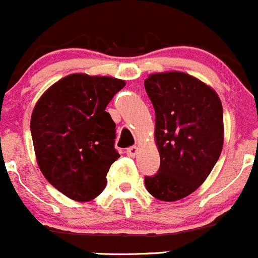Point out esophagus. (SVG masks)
<instances>
[{
  "label": "esophagus",
  "mask_w": 258,
  "mask_h": 258,
  "mask_svg": "<svg viewBox=\"0 0 258 258\" xmlns=\"http://www.w3.org/2000/svg\"><path fill=\"white\" fill-rule=\"evenodd\" d=\"M137 153H138V147L137 146H132L126 149V154L129 157H136Z\"/></svg>",
  "instance_id": "34e87169"
}]
</instances>
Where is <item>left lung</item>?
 <instances>
[{"label": "left lung", "mask_w": 258, "mask_h": 258, "mask_svg": "<svg viewBox=\"0 0 258 258\" xmlns=\"http://www.w3.org/2000/svg\"><path fill=\"white\" fill-rule=\"evenodd\" d=\"M144 87L156 112L161 158L158 172L144 178L146 187L158 200H181L200 187L222 153V102L210 86L178 71L149 75Z\"/></svg>", "instance_id": "1"}]
</instances>
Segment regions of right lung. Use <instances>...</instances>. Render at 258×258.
<instances>
[{
  "label": "right lung",
  "mask_w": 258,
  "mask_h": 258,
  "mask_svg": "<svg viewBox=\"0 0 258 258\" xmlns=\"http://www.w3.org/2000/svg\"><path fill=\"white\" fill-rule=\"evenodd\" d=\"M124 86L109 76L73 73L51 85L34 107L30 129L39 168L72 200L99 196L120 157L115 122L105 109Z\"/></svg>",
  "instance_id": "right-lung-1"
}]
</instances>
